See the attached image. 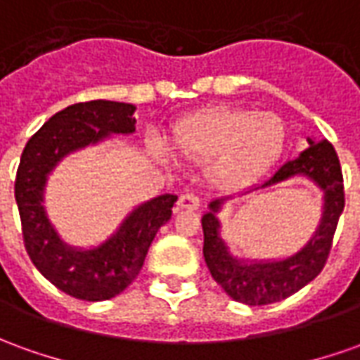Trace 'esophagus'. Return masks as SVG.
Masks as SVG:
<instances>
[{
    "instance_id": "obj_1",
    "label": "esophagus",
    "mask_w": 360,
    "mask_h": 360,
    "mask_svg": "<svg viewBox=\"0 0 360 360\" xmlns=\"http://www.w3.org/2000/svg\"><path fill=\"white\" fill-rule=\"evenodd\" d=\"M176 205H178V210H200V198L194 194H182L180 198H178V202H176Z\"/></svg>"
}]
</instances>
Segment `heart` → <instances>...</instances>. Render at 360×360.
Here are the masks:
<instances>
[{
    "label": "heart",
    "instance_id": "obj_1",
    "mask_svg": "<svg viewBox=\"0 0 360 360\" xmlns=\"http://www.w3.org/2000/svg\"><path fill=\"white\" fill-rule=\"evenodd\" d=\"M174 153L204 166L207 184L219 192H239L269 172L288 143V129L276 113L215 105L178 119L170 133ZM153 153L170 160L165 145L153 141Z\"/></svg>",
    "mask_w": 360,
    "mask_h": 360
}]
</instances>
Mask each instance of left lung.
<instances>
[{"mask_svg":"<svg viewBox=\"0 0 360 360\" xmlns=\"http://www.w3.org/2000/svg\"><path fill=\"white\" fill-rule=\"evenodd\" d=\"M308 143L309 147L300 153L298 158L288 160L264 184L252 188L260 190L280 184L294 176H304L323 192V213L319 225L298 252L280 260H243L233 257L219 235L221 223L217 219V213L227 198L213 200L210 212H205L202 217L205 264L212 272L213 280L235 302L247 306H266L280 302L309 284L326 266L333 245L337 221L345 207L343 174L331 143H316L309 137Z\"/></svg>","mask_w":360,"mask_h":360,"instance_id":"8db88e82","label":"left lung"}]
</instances>
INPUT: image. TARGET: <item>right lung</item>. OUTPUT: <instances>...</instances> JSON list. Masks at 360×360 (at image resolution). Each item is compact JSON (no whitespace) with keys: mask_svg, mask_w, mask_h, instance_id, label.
<instances>
[{"mask_svg":"<svg viewBox=\"0 0 360 360\" xmlns=\"http://www.w3.org/2000/svg\"><path fill=\"white\" fill-rule=\"evenodd\" d=\"M135 105L94 100L54 113L25 145L15 178L25 249L37 270L64 294L101 302L121 294L147 257L156 231L172 217V194L137 205L108 241L94 249H76L62 241L44 210V186L54 166L74 150L135 131Z\"/></svg>","mask_w":360,"mask_h":360,"instance_id":"obj_1","label":"right lung"}]
</instances>
